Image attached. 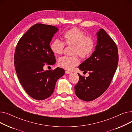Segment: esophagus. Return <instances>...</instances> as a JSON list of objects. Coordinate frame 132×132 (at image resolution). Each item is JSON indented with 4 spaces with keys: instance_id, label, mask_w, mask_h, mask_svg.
<instances>
[{
    "instance_id": "34e87169",
    "label": "esophagus",
    "mask_w": 132,
    "mask_h": 132,
    "mask_svg": "<svg viewBox=\"0 0 132 132\" xmlns=\"http://www.w3.org/2000/svg\"><path fill=\"white\" fill-rule=\"evenodd\" d=\"M71 72H70V71H65V73L66 74H70Z\"/></svg>"
}]
</instances>
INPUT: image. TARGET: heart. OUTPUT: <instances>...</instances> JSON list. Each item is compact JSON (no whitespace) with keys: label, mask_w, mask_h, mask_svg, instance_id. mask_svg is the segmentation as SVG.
Wrapping results in <instances>:
<instances>
[{"label":"heart","mask_w":132,"mask_h":132,"mask_svg":"<svg viewBox=\"0 0 132 132\" xmlns=\"http://www.w3.org/2000/svg\"><path fill=\"white\" fill-rule=\"evenodd\" d=\"M64 42L54 39L50 44L51 51L55 54H61L65 44L72 46V56H64L60 58L58 65L60 67L71 70L79 64L78 55L82 59L90 56L95 47V42L92 37L86 36L85 32L75 27L66 31L62 35Z\"/></svg>","instance_id":"b5f03b06"}]
</instances>
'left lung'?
Here are the masks:
<instances>
[{"mask_svg":"<svg viewBox=\"0 0 132 132\" xmlns=\"http://www.w3.org/2000/svg\"><path fill=\"white\" fill-rule=\"evenodd\" d=\"M97 45L89 58L79 66L80 70L89 72L86 78L78 74L79 80L74 87L76 95L81 100L89 102L101 96L109 88L118 64V48L106 31L97 32Z\"/></svg>","mask_w":132,"mask_h":132,"instance_id":"obj_1","label":"left lung"}]
</instances>
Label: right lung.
I'll return each instance as SVG.
<instances>
[{
  "mask_svg": "<svg viewBox=\"0 0 132 132\" xmlns=\"http://www.w3.org/2000/svg\"><path fill=\"white\" fill-rule=\"evenodd\" d=\"M58 30L53 26L36 23L21 37L16 46L14 65L18 79L26 93L36 100L49 97L57 81L65 74L59 67L43 70L44 65L55 62L50 43Z\"/></svg>",
  "mask_w": 132,
  "mask_h": 132,
  "instance_id": "right-lung-1",
  "label": "right lung"
}]
</instances>
